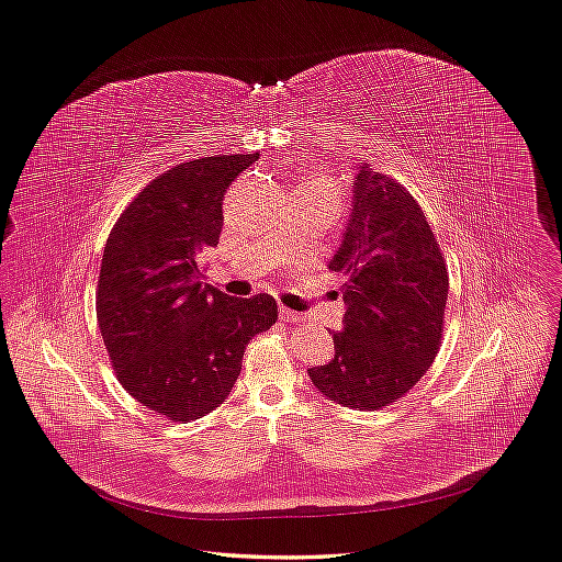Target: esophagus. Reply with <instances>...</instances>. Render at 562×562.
Here are the masks:
<instances>
[{"mask_svg": "<svg viewBox=\"0 0 562 562\" xmlns=\"http://www.w3.org/2000/svg\"><path fill=\"white\" fill-rule=\"evenodd\" d=\"M280 318H282V321H286V323H291V321H303L305 316H303V314H299V312L289 310V307H280Z\"/></svg>", "mask_w": 562, "mask_h": 562, "instance_id": "obj_1", "label": "esophagus"}]
</instances>
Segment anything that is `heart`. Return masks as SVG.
<instances>
[{
  "mask_svg": "<svg viewBox=\"0 0 562 562\" xmlns=\"http://www.w3.org/2000/svg\"><path fill=\"white\" fill-rule=\"evenodd\" d=\"M299 189H303V191H307V193L328 195V198H335V200H337V189H335V184H333L330 180H326V177H321V175L307 177V182L301 184Z\"/></svg>",
  "mask_w": 562,
  "mask_h": 562,
  "instance_id": "obj_1",
  "label": "heart"
}]
</instances>
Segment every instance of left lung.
<instances>
[{
    "label": "left lung",
    "mask_w": 562,
    "mask_h": 562,
    "mask_svg": "<svg viewBox=\"0 0 562 562\" xmlns=\"http://www.w3.org/2000/svg\"><path fill=\"white\" fill-rule=\"evenodd\" d=\"M330 269L346 278L335 360L307 369L312 385L350 409H378L430 369L445 328L449 276L422 212L392 177L358 168Z\"/></svg>",
    "instance_id": "8db88e82"
}]
</instances>
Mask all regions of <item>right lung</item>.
Listing matches in <instances>:
<instances>
[{"label":"right lung","mask_w":562,"mask_h":562,"mask_svg":"<svg viewBox=\"0 0 562 562\" xmlns=\"http://www.w3.org/2000/svg\"><path fill=\"white\" fill-rule=\"evenodd\" d=\"M259 155L187 161L147 184L113 225L100 266L98 326L121 385L175 422L216 409L241 373L246 344L278 321L269 293L232 299L200 282L218 246L223 198Z\"/></svg>","instance_id":"obj_1"}]
</instances>
